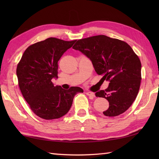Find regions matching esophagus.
<instances>
[{"label": "esophagus", "instance_id": "1", "mask_svg": "<svg viewBox=\"0 0 159 159\" xmlns=\"http://www.w3.org/2000/svg\"><path fill=\"white\" fill-rule=\"evenodd\" d=\"M86 94L87 96H91V97H95V93L92 92H87Z\"/></svg>", "mask_w": 159, "mask_h": 159}]
</instances>
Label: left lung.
Instances as JSON below:
<instances>
[{
	"instance_id": "obj_1",
	"label": "left lung",
	"mask_w": 159,
	"mask_h": 159,
	"mask_svg": "<svg viewBox=\"0 0 159 159\" xmlns=\"http://www.w3.org/2000/svg\"><path fill=\"white\" fill-rule=\"evenodd\" d=\"M90 59L96 73L109 80L105 90L96 93L109 107L103 114L115 117L124 113L135 100L141 80L140 59L126 42L100 35L79 39L72 47Z\"/></svg>"
}]
</instances>
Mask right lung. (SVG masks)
<instances>
[{
    "label": "right lung",
    "instance_id": "obj_1",
    "mask_svg": "<svg viewBox=\"0 0 159 159\" xmlns=\"http://www.w3.org/2000/svg\"><path fill=\"white\" fill-rule=\"evenodd\" d=\"M76 40L49 38L29 46L16 69L20 89L32 111L44 120L58 119L68 112L79 87L63 89L54 86L58 78V61Z\"/></svg>",
    "mask_w": 159,
    "mask_h": 159
}]
</instances>
